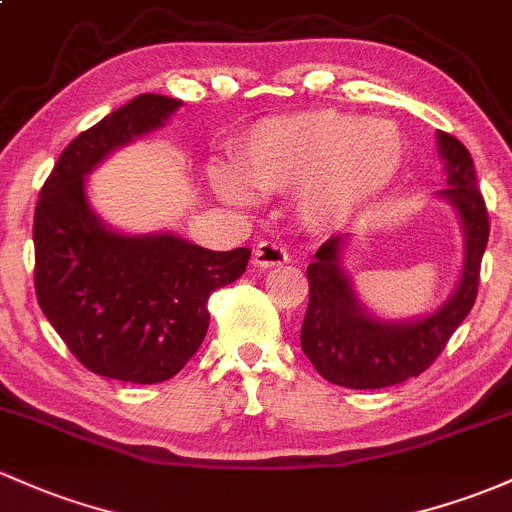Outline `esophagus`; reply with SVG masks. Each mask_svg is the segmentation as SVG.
I'll return each instance as SVG.
<instances>
[{
    "instance_id": "1",
    "label": "esophagus",
    "mask_w": 512,
    "mask_h": 512,
    "mask_svg": "<svg viewBox=\"0 0 512 512\" xmlns=\"http://www.w3.org/2000/svg\"><path fill=\"white\" fill-rule=\"evenodd\" d=\"M254 263L261 268L285 266L288 263V251L276 244V241H261L254 249Z\"/></svg>"
}]
</instances>
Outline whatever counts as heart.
Instances as JSON below:
<instances>
[{
    "label": "heart",
    "instance_id": "heart-1",
    "mask_svg": "<svg viewBox=\"0 0 512 512\" xmlns=\"http://www.w3.org/2000/svg\"><path fill=\"white\" fill-rule=\"evenodd\" d=\"M236 163L212 161V190L232 205H256L261 192L295 190L312 229H332L376 205L403 175L408 139L388 119L342 109H307L263 119L236 144Z\"/></svg>",
    "mask_w": 512,
    "mask_h": 512
}]
</instances>
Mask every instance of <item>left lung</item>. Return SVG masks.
Segmentation results:
<instances>
[{"label": "left lung", "mask_w": 512, "mask_h": 512, "mask_svg": "<svg viewBox=\"0 0 512 512\" xmlns=\"http://www.w3.org/2000/svg\"><path fill=\"white\" fill-rule=\"evenodd\" d=\"M437 153L444 161V185L434 197L456 212L464 236V258L456 288L425 315L381 317L354 288L344 254L351 234L332 236L307 266L310 302L300 344L322 378L334 386L376 390L420 376L449 342L474 307L478 271L488 244V212L476 183L471 153L454 136L437 131Z\"/></svg>", "instance_id": "1"}]
</instances>
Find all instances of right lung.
I'll return each mask as SVG.
<instances>
[{"mask_svg":"<svg viewBox=\"0 0 512 512\" xmlns=\"http://www.w3.org/2000/svg\"><path fill=\"white\" fill-rule=\"evenodd\" d=\"M180 104L146 92L107 114L60 153L38 197V305L75 359L97 376L144 386L173 378L205 339L210 295L249 263L246 246L212 251L168 229L122 232L92 207V170L163 129Z\"/></svg>","mask_w":512,"mask_h":512,"instance_id":"obj_1","label":"right lung"}]
</instances>
